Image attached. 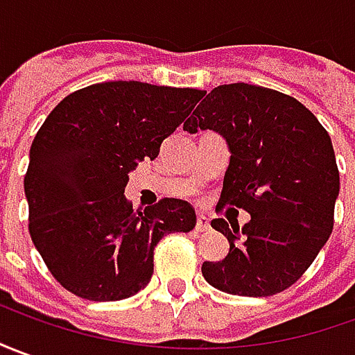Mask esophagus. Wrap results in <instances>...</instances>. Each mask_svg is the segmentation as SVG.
Masks as SVG:
<instances>
[{
	"label": "esophagus",
	"instance_id": "34e87169",
	"mask_svg": "<svg viewBox=\"0 0 355 355\" xmlns=\"http://www.w3.org/2000/svg\"><path fill=\"white\" fill-rule=\"evenodd\" d=\"M195 230H197V232H209L210 230V222H209V218H207V216H197V224H195Z\"/></svg>",
	"mask_w": 355,
	"mask_h": 355
}]
</instances>
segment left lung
Segmentation results:
<instances>
[{
	"instance_id": "left-lung-1",
	"label": "left lung",
	"mask_w": 355,
	"mask_h": 355,
	"mask_svg": "<svg viewBox=\"0 0 355 355\" xmlns=\"http://www.w3.org/2000/svg\"><path fill=\"white\" fill-rule=\"evenodd\" d=\"M183 129H212L228 141L232 156L216 210L251 214L241 228L224 218L210 222L228 238L230 253L202 263L205 280L248 297L288 290L334 226L340 175L327 129L294 96L245 83L210 90Z\"/></svg>"
}]
</instances>
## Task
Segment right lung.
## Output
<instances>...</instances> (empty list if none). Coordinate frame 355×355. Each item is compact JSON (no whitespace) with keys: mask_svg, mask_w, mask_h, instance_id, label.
Wrapping results in <instances>:
<instances>
[{"mask_svg":"<svg viewBox=\"0 0 355 355\" xmlns=\"http://www.w3.org/2000/svg\"><path fill=\"white\" fill-rule=\"evenodd\" d=\"M205 90L110 80L71 92L46 117L24 173L28 232L51 276L90 302L143 290L154 248L166 234L191 232V205L164 197L143 212L125 185L141 160L182 125Z\"/></svg>","mask_w":355,"mask_h":355,"instance_id":"right-lung-1","label":"right lung"}]
</instances>
